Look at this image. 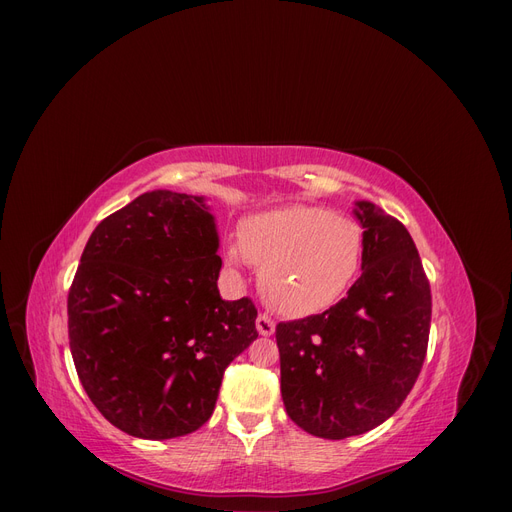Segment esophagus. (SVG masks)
I'll use <instances>...</instances> for the list:
<instances>
[{
    "label": "esophagus",
    "mask_w": 512,
    "mask_h": 512,
    "mask_svg": "<svg viewBox=\"0 0 512 512\" xmlns=\"http://www.w3.org/2000/svg\"><path fill=\"white\" fill-rule=\"evenodd\" d=\"M256 329H258L260 335L269 337V335L275 333V322H273L271 316H267V314H258V318H256Z\"/></svg>",
    "instance_id": "obj_1"
}]
</instances>
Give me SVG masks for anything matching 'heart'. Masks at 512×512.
<instances>
[{"mask_svg":"<svg viewBox=\"0 0 512 512\" xmlns=\"http://www.w3.org/2000/svg\"><path fill=\"white\" fill-rule=\"evenodd\" d=\"M365 258V235L350 215L292 205L252 215L241 224L230 265L260 269L265 301L290 318L320 314L344 299Z\"/></svg>","mask_w":512,"mask_h":512,"instance_id":"heart-1","label":"heart"}]
</instances>
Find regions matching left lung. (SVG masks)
I'll return each instance as SVG.
<instances>
[{
    "instance_id": "1",
    "label": "left lung",
    "mask_w": 512,
    "mask_h": 512,
    "mask_svg": "<svg viewBox=\"0 0 512 512\" xmlns=\"http://www.w3.org/2000/svg\"><path fill=\"white\" fill-rule=\"evenodd\" d=\"M363 273L327 312L275 327L288 416L318 438L382 425L412 391L427 354L431 290L399 220L361 200Z\"/></svg>"
}]
</instances>
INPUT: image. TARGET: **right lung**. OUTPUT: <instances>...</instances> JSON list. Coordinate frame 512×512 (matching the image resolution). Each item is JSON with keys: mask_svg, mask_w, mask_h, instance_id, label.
<instances>
[{"mask_svg": "<svg viewBox=\"0 0 512 512\" xmlns=\"http://www.w3.org/2000/svg\"><path fill=\"white\" fill-rule=\"evenodd\" d=\"M203 196L147 192L104 218L68 292L76 374L108 423L143 440L203 427L224 369L258 337L252 299L224 301Z\"/></svg>", "mask_w": 512, "mask_h": 512, "instance_id": "1", "label": "right lung"}]
</instances>
